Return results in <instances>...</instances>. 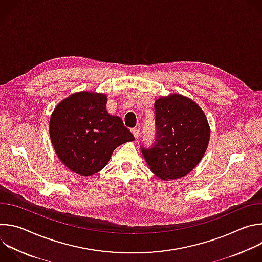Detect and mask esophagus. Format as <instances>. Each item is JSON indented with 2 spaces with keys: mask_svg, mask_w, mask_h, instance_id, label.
<instances>
[{
  "mask_svg": "<svg viewBox=\"0 0 262 262\" xmlns=\"http://www.w3.org/2000/svg\"><path fill=\"white\" fill-rule=\"evenodd\" d=\"M132 133H133V135H134V137H135L136 139L139 138V136H140V129H139V128H133V129H132Z\"/></svg>",
  "mask_w": 262,
  "mask_h": 262,
  "instance_id": "34e87169",
  "label": "esophagus"
}]
</instances>
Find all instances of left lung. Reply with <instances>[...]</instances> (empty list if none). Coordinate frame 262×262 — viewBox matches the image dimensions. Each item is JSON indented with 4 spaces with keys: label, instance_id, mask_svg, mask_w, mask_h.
<instances>
[{
    "label": "left lung",
    "instance_id": "8db88e82",
    "mask_svg": "<svg viewBox=\"0 0 262 262\" xmlns=\"http://www.w3.org/2000/svg\"><path fill=\"white\" fill-rule=\"evenodd\" d=\"M157 140L141 148L151 172L168 181L188 175L207 149L210 127L202 108L191 98L172 93L155 102Z\"/></svg>",
    "mask_w": 262,
    "mask_h": 262
}]
</instances>
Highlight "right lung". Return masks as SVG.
I'll list each match as a JSON object with an SVG mask.
<instances>
[{
	"mask_svg": "<svg viewBox=\"0 0 262 262\" xmlns=\"http://www.w3.org/2000/svg\"><path fill=\"white\" fill-rule=\"evenodd\" d=\"M104 93L81 91L61 100L50 119V137L59 160L72 172L90 176L108 163L123 143L135 140L119 116L106 111Z\"/></svg>",
	"mask_w": 262,
	"mask_h": 262,
	"instance_id": "add662e5",
	"label": "right lung"
}]
</instances>
